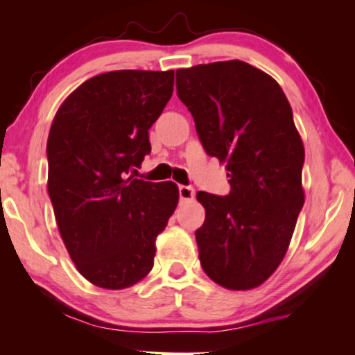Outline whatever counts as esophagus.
Returning <instances> with one entry per match:
<instances>
[{
  "instance_id": "esophagus-1",
  "label": "esophagus",
  "mask_w": 355,
  "mask_h": 355,
  "mask_svg": "<svg viewBox=\"0 0 355 355\" xmlns=\"http://www.w3.org/2000/svg\"><path fill=\"white\" fill-rule=\"evenodd\" d=\"M196 196V189L192 186H179V197L182 198V200H191Z\"/></svg>"
}]
</instances>
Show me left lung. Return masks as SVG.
I'll use <instances>...</instances> for the list:
<instances>
[{
  "instance_id": "1",
  "label": "left lung",
  "mask_w": 355,
  "mask_h": 355,
  "mask_svg": "<svg viewBox=\"0 0 355 355\" xmlns=\"http://www.w3.org/2000/svg\"><path fill=\"white\" fill-rule=\"evenodd\" d=\"M176 89L231 184L225 197L197 193L202 268L226 289L257 288L283 261L305 200L293 110L273 77L239 60L178 69Z\"/></svg>"
}]
</instances>
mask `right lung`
Returning <instances> with one entry per match:
<instances>
[{
	"label": "right lung",
	"instance_id": "add662e5",
	"mask_svg": "<svg viewBox=\"0 0 355 355\" xmlns=\"http://www.w3.org/2000/svg\"><path fill=\"white\" fill-rule=\"evenodd\" d=\"M173 85L174 71L105 72L77 87L53 119L48 193L58 230L79 273L98 288L145 278L176 210V184L129 176L152 150L148 129Z\"/></svg>",
	"mask_w": 355,
	"mask_h": 355
}]
</instances>
